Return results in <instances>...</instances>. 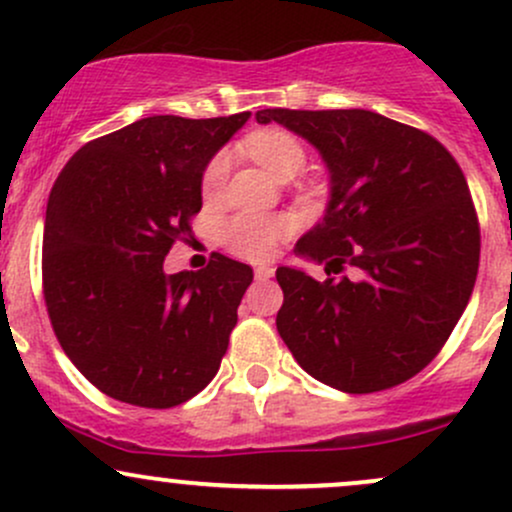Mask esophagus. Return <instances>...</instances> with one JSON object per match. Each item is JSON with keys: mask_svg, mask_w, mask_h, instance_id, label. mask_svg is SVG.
<instances>
[{"mask_svg": "<svg viewBox=\"0 0 512 512\" xmlns=\"http://www.w3.org/2000/svg\"><path fill=\"white\" fill-rule=\"evenodd\" d=\"M274 274V267L272 264H260V267H255V279H269V276Z\"/></svg>", "mask_w": 512, "mask_h": 512, "instance_id": "1", "label": "esophagus"}]
</instances>
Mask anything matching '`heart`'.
I'll use <instances>...</instances> for the list:
<instances>
[{
    "label": "heart",
    "instance_id": "obj_1",
    "mask_svg": "<svg viewBox=\"0 0 512 512\" xmlns=\"http://www.w3.org/2000/svg\"><path fill=\"white\" fill-rule=\"evenodd\" d=\"M245 149L255 156L269 173L279 180H289L308 161V149L298 134L281 127H264L245 139ZM231 170V154L216 151L202 170V195L216 199L226 185ZM293 219L286 214H262V211H238L219 228V240L231 255L260 262L272 257L276 248L291 236Z\"/></svg>",
    "mask_w": 512,
    "mask_h": 512
}]
</instances>
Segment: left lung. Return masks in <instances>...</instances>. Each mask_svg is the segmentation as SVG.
<instances>
[{
    "mask_svg": "<svg viewBox=\"0 0 512 512\" xmlns=\"http://www.w3.org/2000/svg\"><path fill=\"white\" fill-rule=\"evenodd\" d=\"M257 122L308 139L332 178L327 214L296 243L327 279L276 269L281 339L342 392L407 383L448 342L477 281L479 219L462 168L424 129L370 110L267 108Z\"/></svg>",
    "mask_w": 512,
    "mask_h": 512,
    "instance_id": "8db88e82",
    "label": "left lung"
}]
</instances>
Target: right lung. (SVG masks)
I'll return each instance as SVG.
<instances>
[{
    "label": "right lung",
    "mask_w": 512,
    "mask_h": 512,
    "mask_svg": "<svg viewBox=\"0 0 512 512\" xmlns=\"http://www.w3.org/2000/svg\"><path fill=\"white\" fill-rule=\"evenodd\" d=\"M250 113L154 115L81 146L52 185L43 296L81 375L120 402L170 409L211 383L250 264L211 252L202 272H163L202 209V170Z\"/></svg>",
    "instance_id": "right-lung-1"
}]
</instances>
